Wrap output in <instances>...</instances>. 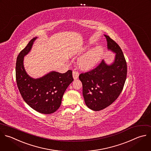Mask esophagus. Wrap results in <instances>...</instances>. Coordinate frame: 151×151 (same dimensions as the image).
I'll return each instance as SVG.
<instances>
[{
  "instance_id": "34e87169",
  "label": "esophagus",
  "mask_w": 151,
  "mask_h": 151,
  "mask_svg": "<svg viewBox=\"0 0 151 151\" xmlns=\"http://www.w3.org/2000/svg\"><path fill=\"white\" fill-rule=\"evenodd\" d=\"M72 75H73V78L74 79H77L79 77V73L77 72V71H73V73H72Z\"/></svg>"
}]
</instances>
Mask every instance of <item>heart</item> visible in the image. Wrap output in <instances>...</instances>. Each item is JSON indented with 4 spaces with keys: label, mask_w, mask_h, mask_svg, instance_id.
<instances>
[{
    "label": "heart",
    "mask_w": 151,
    "mask_h": 151,
    "mask_svg": "<svg viewBox=\"0 0 151 151\" xmlns=\"http://www.w3.org/2000/svg\"><path fill=\"white\" fill-rule=\"evenodd\" d=\"M103 54L104 48L101 46H97L91 49L79 59V67L84 70L92 69L101 60Z\"/></svg>",
    "instance_id": "b5f03b06"
}]
</instances>
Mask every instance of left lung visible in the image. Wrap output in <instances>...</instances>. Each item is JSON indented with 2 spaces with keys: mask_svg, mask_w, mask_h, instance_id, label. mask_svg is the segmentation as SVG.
I'll return each instance as SVG.
<instances>
[{
  "mask_svg": "<svg viewBox=\"0 0 151 151\" xmlns=\"http://www.w3.org/2000/svg\"><path fill=\"white\" fill-rule=\"evenodd\" d=\"M107 48L116 54L114 62L107 65L104 60L92 70L79 76L86 106L99 111L111 105L122 92L127 76V63L120 46L104 35Z\"/></svg>",
  "mask_w": 151,
  "mask_h": 151,
  "instance_id": "left-lung-1",
  "label": "left lung"
}]
</instances>
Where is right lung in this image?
Returning a JSON list of instances; mask_svg holds the SVG:
<instances>
[{"instance_id":"right-lung-1","label":"right lung","mask_w":151,"mask_h":151,"mask_svg":"<svg viewBox=\"0 0 151 151\" xmlns=\"http://www.w3.org/2000/svg\"><path fill=\"white\" fill-rule=\"evenodd\" d=\"M37 38H32L17 57L16 80L25 103L37 112L48 114L60 107L63 95L73 79L70 70L65 73L52 71L37 79L27 74L24 66V56L31 51Z\"/></svg>"}]
</instances>
